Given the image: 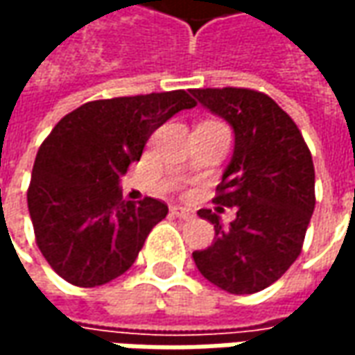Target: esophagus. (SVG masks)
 <instances>
[{
    "mask_svg": "<svg viewBox=\"0 0 355 355\" xmlns=\"http://www.w3.org/2000/svg\"><path fill=\"white\" fill-rule=\"evenodd\" d=\"M171 213H173L175 216H178V218H182V220H192L193 218L192 211L186 207H173L171 209Z\"/></svg>",
    "mask_w": 355,
    "mask_h": 355,
    "instance_id": "34e87169",
    "label": "esophagus"
}]
</instances>
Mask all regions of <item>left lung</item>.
Wrapping results in <instances>:
<instances>
[{
    "label": "left lung",
    "mask_w": 355,
    "mask_h": 355,
    "mask_svg": "<svg viewBox=\"0 0 355 355\" xmlns=\"http://www.w3.org/2000/svg\"><path fill=\"white\" fill-rule=\"evenodd\" d=\"M190 93L234 129V155L216 186V213L198 215L215 226V241L193 251L201 275L232 295H251L282 277L302 251L315 205L312 154L297 123L268 94L241 87ZM224 207L236 209L230 227Z\"/></svg>",
    "instance_id": "8db88e82"
}]
</instances>
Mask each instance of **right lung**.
I'll return each mask as SVG.
<instances>
[{"mask_svg":"<svg viewBox=\"0 0 355 355\" xmlns=\"http://www.w3.org/2000/svg\"><path fill=\"white\" fill-rule=\"evenodd\" d=\"M193 106L182 89L93 101L66 114L43 140L28 211L35 243L62 279L96 287L132 266L169 209L154 198L123 200L119 177L157 127Z\"/></svg>","mask_w":355,"mask_h":355,"instance_id":"obj_1","label":"right lung"}]
</instances>
